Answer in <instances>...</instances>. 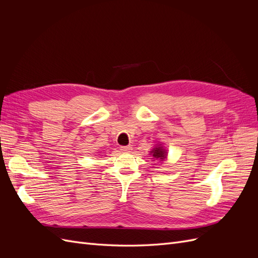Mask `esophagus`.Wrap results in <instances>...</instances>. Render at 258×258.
<instances>
[{
    "label": "esophagus",
    "mask_w": 258,
    "mask_h": 258,
    "mask_svg": "<svg viewBox=\"0 0 258 258\" xmlns=\"http://www.w3.org/2000/svg\"><path fill=\"white\" fill-rule=\"evenodd\" d=\"M131 150H132V147L130 145H128V146H121L120 147V151L122 153H130Z\"/></svg>",
    "instance_id": "1"
}]
</instances>
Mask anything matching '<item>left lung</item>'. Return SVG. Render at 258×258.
I'll return each mask as SVG.
<instances>
[{
	"instance_id": "1",
	"label": "left lung",
	"mask_w": 258,
	"mask_h": 258,
	"mask_svg": "<svg viewBox=\"0 0 258 258\" xmlns=\"http://www.w3.org/2000/svg\"><path fill=\"white\" fill-rule=\"evenodd\" d=\"M150 155L152 156V159L156 160V161H165L168 158V151L163 146V144L161 142H158L156 144L153 148L152 151L150 152Z\"/></svg>"
}]
</instances>
